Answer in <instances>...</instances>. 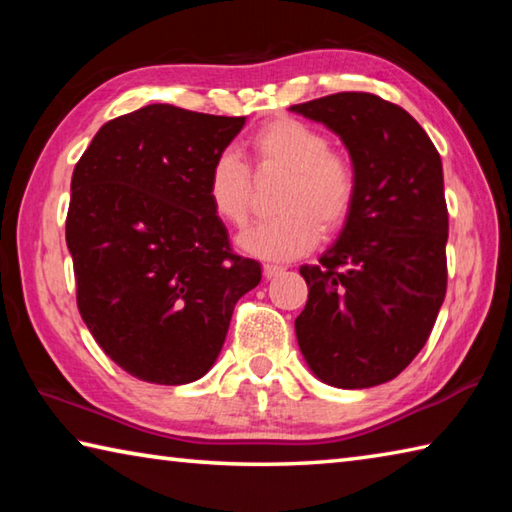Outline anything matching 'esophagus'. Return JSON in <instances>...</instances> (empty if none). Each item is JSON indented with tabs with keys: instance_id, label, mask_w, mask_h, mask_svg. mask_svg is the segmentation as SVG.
Returning a JSON list of instances; mask_svg holds the SVG:
<instances>
[{
	"instance_id": "34e87169",
	"label": "esophagus",
	"mask_w": 512,
	"mask_h": 512,
	"mask_svg": "<svg viewBox=\"0 0 512 512\" xmlns=\"http://www.w3.org/2000/svg\"><path fill=\"white\" fill-rule=\"evenodd\" d=\"M284 271V266H280V264H264V277L266 280H271V277H275L277 273H282Z\"/></svg>"
}]
</instances>
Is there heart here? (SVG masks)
<instances>
[{"label": "heart", "instance_id": "b5f03b06", "mask_svg": "<svg viewBox=\"0 0 512 512\" xmlns=\"http://www.w3.org/2000/svg\"><path fill=\"white\" fill-rule=\"evenodd\" d=\"M246 146L259 176L282 173L275 194L280 214L239 237L246 253L266 259L305 255L320 241V232L334 235L348 223L359 196L357 164L345 151L332 149L320 128L296 117H277L259 126ZM207 198L223 223L232 228L248 223L253 176L237 151L225 149L212 160Z\"/></svg>", "mask_w": 512, "mask_h": 512}]
</instances>
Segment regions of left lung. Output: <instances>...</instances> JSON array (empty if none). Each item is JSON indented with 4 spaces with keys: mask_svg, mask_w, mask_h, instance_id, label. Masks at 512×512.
I'll list each match as a JSON object with an SVG mask.
<instances>
[{
    "mask_svg": "<svg viewBox=\"0 0 512 512\" xmlns=\"http://www.w3.org/2000/svg\"><path fill=\"white\" fill-rule=\"evenodd\" d=\"M341 135L359 196L316 266L296 318L300 352L318 379L370 388L395 379L427 343L447 291L449 216L440 153L409 112L370 92L291 106Z\"/></svg>",
    "mask_w": 512,
    "mask_h": 512,
    "instance_id": "left-lung-1",
    "label": "left lung"
}]
</instances>
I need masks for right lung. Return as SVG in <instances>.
I'll use <instances>...</instances> for the list:
<instances>
[{
  "label": "right lung",
  "instance_id": "add662e5",
  "mask_svg": "<svg viewBox=\"0 0 512 512\" xmlns=\"http://www.w3.org/2000/svg\"><path fill=\"white\" fill-rule=\"evenodd\" d=\"M244 121L153 103L103 124L74 167L76 305L101 350L149 384L201 379L262 280L207 198L210 164Z\"/></svg>",
  "mask_w": 512,
  "mask_h": 512
}]
</instances>
